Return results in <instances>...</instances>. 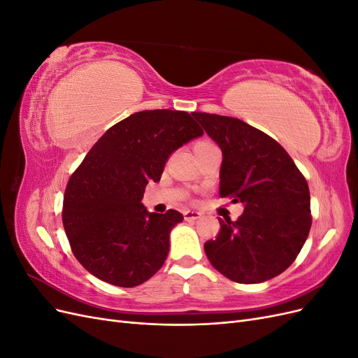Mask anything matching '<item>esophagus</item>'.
Returning a JSON list of instances; mask_svg holds the SVG:
<instances>
[{
	"label": "esophagus",
	"instance_id": "1",
	"mask_svg": "<svg viewBox=\"0 0 358 358\" xmlns=\"http://www.w3.org/2000/svg\"><path fill=\"white\" fill-rule=\"evenodd\" d=\"M203 216L201 212L199 210H185L183 212V218H185V221H197L200 220Z\"/></svg>",
	"mask_w": 358,
	"mask_h": 358
}]
</instances>
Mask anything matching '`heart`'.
I'll list each match as a JSON object with an SVG mask.
<instances>
[{
  "instance_id": "obj_1",
  "label": "heart",
  "mask_w": 358,
  "mask_h": 358,
  "mask_svg": "<svg viewBox=\"0 0 358 358\" xmlns=\"http://www.w3.org/2000/svg\"><path fill=\"white\" fill-rule=\"evenodd\" d=\"M199 145H203V143H199Z\"/></svg>"
}]
</instances>
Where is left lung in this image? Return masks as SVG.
<instances>
[{"label": "left lung", "mask_w": 358, "mask_h": 358, "mask_svg": "<svg viewBox=\"0 0 358 358\" xmlns=\"http://www.w3.org/2000/svg\"><path fill=\"white\" fill-rule=\"evenodd\" d=\"M222 152L220 196L243 204L237 221L204 243L212 266L234 282L262 284L292 264L310 230V196L294 161L266 133L231 116L194 112Z\"/></svg>", "instance_id": "obj_1"}]
</instances>
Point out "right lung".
I'll return each mask as SVG.
<instances>
[{
    "label": "right lung",
    "instance_id": "add662e5",
    "mask_svg": "<svg viewBox=\"0 0 358 358\" xmlns=\"http://www.w3.org/2000/svg\"><path fill=\"white\" fill-rule=\"evenodd\" d=\"M203 136L189 113L143 110L115 124L73 173L64 196L62 224L78 262L107 284L131 288L164 264L178 210L149 212V182H158L167 158Z\"/></svg>",
    "mask_w": 358,
    "mask_h": 358
}]
</instances>
